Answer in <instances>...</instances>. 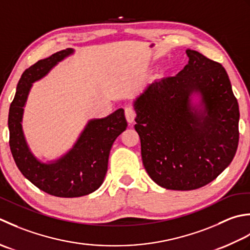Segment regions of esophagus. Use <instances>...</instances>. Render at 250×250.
<instances>
[{
    "mask_svg": "<svg viewBox=\"0 0 250 250\" xmlns=\"http://www.w3.org/2000/svg\"><path fill=\"white\" fill-rule=\"evenodd\" d=\"M125 116H126V120L128 123H132V122L135 121L136 118V111L135 109L132 108V106L128 105V106H125Z\"/></svg>",
    "mask_w": 250,
    "mask_h": 250,
    "instance_id": "1",
    "label": "esophagus"
}]
</instances>
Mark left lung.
I'll return each mask as SVG.
<instances>
[{
	"mask_svg": "<svg viewBox=\"0 0 250 250\" xmlns=\"http://www.w3.org/2000/svg\"><path fill=\"white\" fill-rule=\"evenodd\" d=\"M175 76L155 81L135 101L142 163L157 185L189 191L230 165L238 146V104L221 63L196 50ZM194 92L202 109L190 104Z\"/></svg>",
	"mask_w": 250,
	"mask_h": 250,
	"instance_id": "8db88e82",
	"label": "left lung"
}]
</instances>
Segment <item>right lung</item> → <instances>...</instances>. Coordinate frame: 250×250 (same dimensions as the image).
<instances>
[{
    "label": "right lung",
    "mask_w": 250,
    "mask_h": 250,
    "mask_svg": "<svg viewBox=\"0 0 250 250\" xmlns=\"http://www.w3.org/2000/svg\"><path fill=\"white\" fill-rule=\"evenodd\" d=\"M72 53V48L60 50L25 70L8 113L9 146L18 169L40 190L58 197L84 196L103 185L111 146L127 127L124 110L119 109L104 119L89 121L72 149L57 161L45 164L30 152L21 127L29 90L33 82Z\"/></svg>",
    "instance_id": "obj_1"
}]
</instances>
